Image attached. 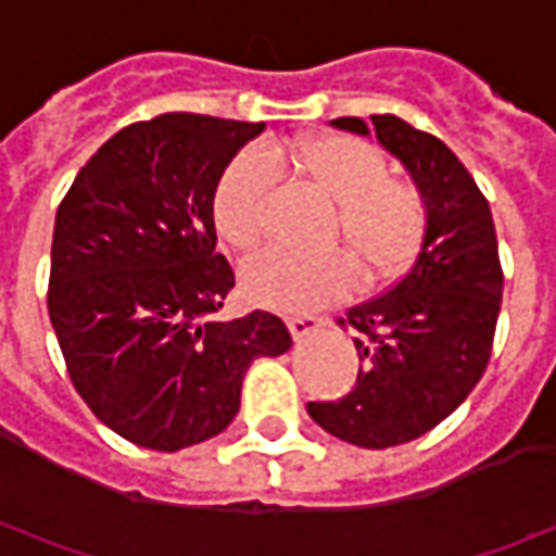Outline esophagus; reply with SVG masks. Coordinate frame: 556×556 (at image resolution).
I'll return each instance as SVG.
<instances>
[{"mask_svg":"<svg viewBox=\"0 0 556 556\" xmlns=\"http://www.w3.org/2000/svg\"><path fill=\"white\" fill-rule=\"evenodd\" d=\"M286 325H289L294 342H301V339L306 337H315L325 321H321V318H315V315H291V318H286Z\"/></svg>","mask_w":556,"mask_h":556,"instance_id":"obj_1","label":"esophagus"}]
</instances>
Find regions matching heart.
Returning <instances> with one entry per match:
<instances>
[{"label": "heart", "mask_w": 556, "mask_h": 556, "mask_svg": "<svg viewBox=\"0 0 556 556\" xmlns=\"http://www.w3.org/2000/svg\"><path fill=\"white\" fill-rule=\"evenodd\" d=\"M279 160L337 205L330 238L345 243L363 282H387L417 258L429 211L414 184L387 178V160L378 148L351 137H313L294 142ZM274 181V163L258 151H243L223 172L214 223L235 250H253L265 238ZM351 289L354 267L339 253L306 258L267 250L243 265L247 298L279 313H306L345 298Z\"/></svg>", "instance_id": "obj_1"}]
</instances>
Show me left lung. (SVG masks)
Here are the masks:
<instances>
[{
	"mask_svg": "<svg viewBox=\"0 0 556 556\" xmlns=\"http://www.w3.org/2000/svg\"><path fill=\"white\" fill-rule=\"evenodd\" d=\"M372 137L405 166L429 211L426 238L405 277L351 306L361 330L357 384L339 402H309V417L366 450L408 443L450 417L479 384L501 315L503 274L485 195L441 139L396 115L330 122Z\"/></svg>",
	"mask_w": 556,
	"mask_h": 556,
	"instance_id": "obj_1",
	"label": "left lung"
}]
</instances>
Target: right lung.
I'll use <instances>...</instances> for the list:
<instances>
[{
  "label": "right lung",
  "mask_w": 556,
  "mask_h": 556,
  "mask_svg": "<svg viewBox=\"0 0 556 556\" xmlns=\"http://www.w3.org/2000/svg\"><path fill=\"white\" fill-rule=\"evenodd\" d=\"M265 122L166 113L118 130L55 211L50 321L91 414L125 441L175 453L241 408L243 375L291 349L270 313L219 318L235 289L214 193Z\"/></svg>",
  "instance_id": "right-lung-1"
}]
</instances>
